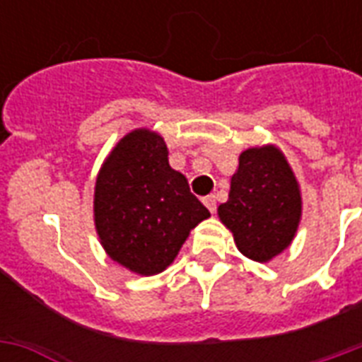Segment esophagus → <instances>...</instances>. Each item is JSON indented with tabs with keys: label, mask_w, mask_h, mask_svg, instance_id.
<instances>
[{
	"label": "esophagus",
	"mask_w": 362,
	"mask_h": 362,
	"mask_svg": "<svg viewBox=\"0 0 362 362\" xmlns=\"http://www.w3.org/2000/svg\"><path fill=\"white\" fill-rule=\"evenodd\" d=\"M203 203H204V206H206V209H209L210 212L214 214V212H216V197H214V195H209V197H204Z\"/></svg>",
	"instance_id": "1"
}]
</instances>
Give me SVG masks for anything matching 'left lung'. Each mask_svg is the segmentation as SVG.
Instances as JSON below:
<instances>
[{"label":"left lung","mask_w":362,"mask_h":362,"mask_svg":"<svg viewBox=\"0 0 362 362\" xmlns=\"http://www.w3.org/2000/svg\"><path fill=\"white\" fill-rule=\"evenodd\" d=\"M300 214V189L286 156L272 144L244 150L229 199L218 209L238 250L267 263L291 244Z\"/></svg>","instance_id":"obj_1"}]
</instances>
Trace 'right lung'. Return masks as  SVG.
<instances>
[{"instance_id":"obj_1","label":"right lung","mask_w":362,"mask_h":362,"mask_svg":"<svg viewBox=\"0 0 362 362\" xmlns=\"http://www.w3.org/2000/svg\"><path fill=\"white\" fill-rule=\"evenodd\" d=\"M206 210L170 169L163 136L127 133L105 159L95 180L93 220L109 257L141 276L163 272Z\"/></svg>"}]
</instances>
